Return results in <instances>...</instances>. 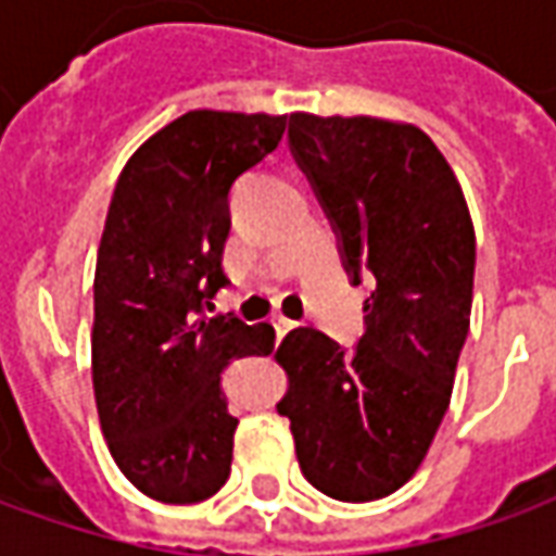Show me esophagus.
<instances>
[{"label": "esophagus", "mask_w": 556, "mask_h": 556, "mask_svg": "<svg viewBox=\"0 0 556 556\" xmlns=\"http://www.w3.org/2000/svg\"><path fill=\"white\" fill-rule=\"evenodd\" d=\"M293 327H296V324H293V320H287V317H278V320H275V332H278V339H285L287 332H290Z\"/></svg>", "instance_id": "34e87169"}]
</instances>
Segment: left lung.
<instances>
[{
    "label": "left lung",
    "mask_w": 556,
    "mask_h": 556,
    "mask_svg": "<svg viewBox=\"0 0 556 556\" xmlns=\"http://www.w3.org/2000/svg\"><path fill=\"white\" fill-rule=\"evenodd\" d=\"M290 151L339 236L366 332L344 351L312 327L275 359L302 476L342 503H372L415 476L454 390L472 315L476 229L432 139L381 117L290 114Z\"/></svg>",
    "instance_id": "8db88e82"
}]
</instances>
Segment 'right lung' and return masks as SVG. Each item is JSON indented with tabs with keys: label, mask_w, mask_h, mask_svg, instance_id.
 I'll use <instances>...</instances> for the list:
<instances>
[{
	"label": "right lung",
	"mask_w": 556,
	"mask_h": 556,
	"mask_svg": "<svg viewBox=\"0 0 556 556\" xmlns=\"http://www.w3.org/2000/svg\"><path fill=\"white\" fill-rule=\"evenodd\" d=\"M285 126L287 114L187 111L114 187L96 256L93 393L111 457L156 503H202L227 484L239 420L220 372L275 348L269 324L205 305L229 285V190Z\"/></svg>",
	"instance_id": "add662e5"
}]
</instances>
